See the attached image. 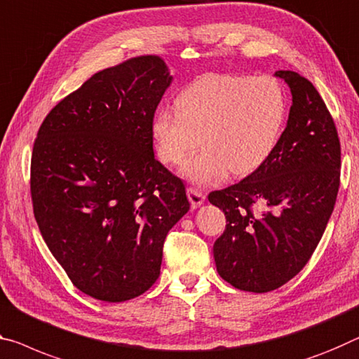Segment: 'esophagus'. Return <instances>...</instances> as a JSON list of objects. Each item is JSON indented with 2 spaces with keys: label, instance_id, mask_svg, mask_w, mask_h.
I'll return each instance as SVG.
<instances>
[{
  "label": "esophagus",
  "instance_id": "34e87169",
  "mask_svg": "<svg viewBox=\"0 0 359 359\" xmlns=\"http://www.w3.org/2000/svg\"><path fill=\"white\" fill-rule=\"evenodd\" d=\"M187 195H189V200H190V204L193 209L201 206L204 200H206L204 193L198 189H193V187H189V189H187Z\"/></svg>",
  "mask_w": 359,
  "mask_h": 359
}]
</instances>
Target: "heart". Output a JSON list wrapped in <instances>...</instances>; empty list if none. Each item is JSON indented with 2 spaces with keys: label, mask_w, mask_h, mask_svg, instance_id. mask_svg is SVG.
<instances>
[{
  "label": "heart",
  "mask_w": 359,
  "mask_h": 359,
  "mask_svg": "<svg viewBox=\"0 0 359 359\" xmlns=\"http://www.w3.org/2000/svg\"><path fill=\"white\" fill-rule=\"evenodd\" d=\"M177 113L159 110L151 135L158 158L175 166L201 144L204 149L184 164L195 184H210L226 172L248 175L275 151L286 118V95L270 75H215L190 84L177 100Z\"/></svg>",
  "instance_id": "obj_1"
}]
</instances>
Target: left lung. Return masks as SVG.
<instances>
[{"instance_id":"left-lung-1","label":"left lung","mask_w":359,"mask_h":359,"mask_svg":"<svg viewBox=\"0 0 359 359\" xmlns=\"http://www.w3.org/2000/svg\"><path fill=\"white\" fill-rule=\"evenodd\" d=\"M275 75L292 94L275 151L246 179L208 196L226 217L214 243L219 275L233 287L257 294L281 287L306 265L340 185V140L321 95L299 73Z\"/></svg>"}]
</instances>
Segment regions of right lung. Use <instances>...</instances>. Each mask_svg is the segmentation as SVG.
Wrapping results in <instances>:
<instances>
[{
    "instance_id": "right-lung-1",
    "label": "right lung",
    "mask_w": 359,
    "mask_h": 359,
    "mask_svg": "<svg viewBox=\"0 0 359 359\" xmlns=\"http://www.w3.org/2000/svg\"><path fill=\"white\" fill-rule=\"evenodd\" d=\"M172 81L159 55L90 76L44 118L30 193L44 243L73 286L124 302L155 284L169 230L190 209L153 153L151 121Z\"/></svg>"
}]
</instances>
